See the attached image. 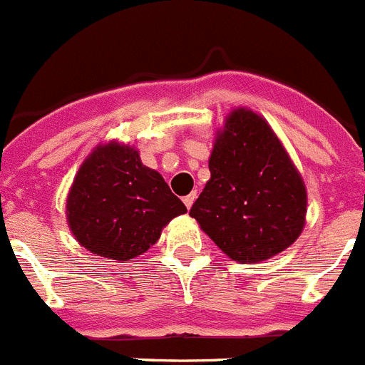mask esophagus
<instances>
[{
	"mask_svg": "<svg viewBox=\"0 0 365 365\" xmlns=\"http://www.w3.org/2000/svg\"><path fill=\"white\" fill-rule=\"evenodd\" d=\"M196 196H198V194H196V190H192V192L187 194L185 198H183V203H185L187 209H190V207H192V203H194V200H196Z\"/></svg>",
	"mask_w": 365,
	"mask_h": 365,
	"instance_id": "1",
	"label": "esophagus"
}]
</instances>
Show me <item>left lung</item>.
<instances>
[{"label": "left lung", "mask_w": 365, "mask_h": 365, "mask_svg": "<svg viewBox=\"0 0 365 365\" xmlns=\"http://www.w3.org/2000/svg\"><path fill=\"white\" fill-rule=\"evenodd\" d=\"M209 171L189 216L230 259H270L301 236L304 182L263 117L247 108L230 111L214 140Z\"/></svg>", "instance_id": "left-lung-1"}]
</instances>
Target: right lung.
I'll return each instance as SVG.
<instances>
[{
	"instance_id": "right-lung-1",
	"label": "right lung",
	"mask_w": 365,
	"mask_h": 365,
	"mask_svg": "<svg viewBox=\"0 0 365 365\" xmlns=\"http://www.w3.org/2000/svg\"><path fill=\"white\" fill-rule=\"evenodd\" d=\"M155 169L131 145H97L77 171L66 200L71 234L91 254L128 261L158 241L173 217L185 214Z\"/></svg>"
}]
</instances>
